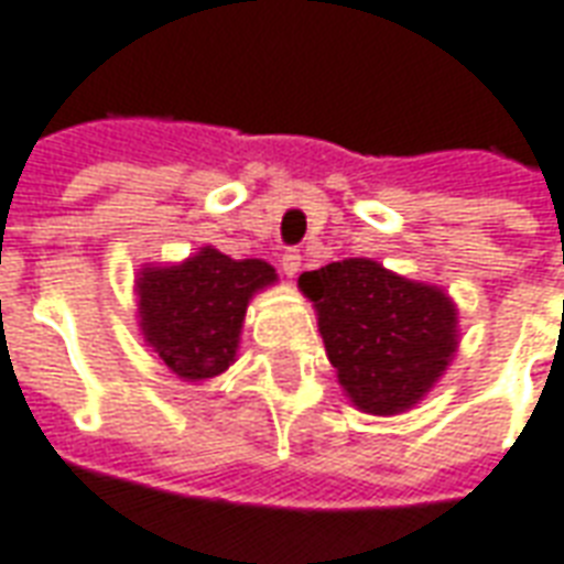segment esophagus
Returning <instances> with one entry per match:
<instances>
[{
	"mask_svg": "<svg viewBox=\"0 0 564 564\" xmlns=\"http://www.w3.org/2000/svg\"><path fill=\"white\" fill-rule=\"evenodd\" d=\"M281 271L286 274V278H295V274L302 271V253H299V250H283Z\"/></svg>",
	"mask_w": 564,
	"mask_h": 564,
	"instance_id": "34e87169",
	"label": "esophagus"
}]
</instances>
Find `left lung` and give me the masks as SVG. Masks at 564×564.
Listing matches in <instances>:
<instances>
[{
  "label": "left lung",
  "mask_w": 564,
  "mask_h": 564,
  "mask_svg": "<svg viewBox=\"0 0 564 564\" xmlns=\"http://www.w3.org/2000/svg\"><path fill=\"white\" fill-rule=\"evenodd\" d=\"M344 395L356 411L395 416L432 392L459 350V307L435 283L366 257L299 278Z\"/></svg>",
  "instance_id": "8db88e82"
}]
</instances>
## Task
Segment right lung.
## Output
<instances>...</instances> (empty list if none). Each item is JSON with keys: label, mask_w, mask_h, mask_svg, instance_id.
Wrapping results in <instances>:
<instances>
[{"label": "right lung", "mask_w": 564, "mask_h": 564, "mask_svg": "<svg viewBox=\"0 0 564 564\" xmlns=\"http://www.w3.org/2000/svg\"><path fill=\"white\" fill-rule=\"evenodd\" d=\"M274 283L265 259H232L210 245L181 262H144L135 274L141 338L186 383L217 378L238 356L247 305Z\"/></svg>", "instance_id": "obj_1"}]
</instances>
